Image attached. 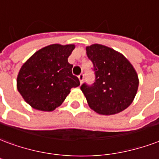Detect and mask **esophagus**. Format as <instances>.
<instances>
[{
  "instance_id": "esophagus-1",
  "label": "esophagus",
  "mask_w": 159,
  "mask_h": 159,
  "mask_svg": "<svg viewBox=\"0 0 159 159\" xmlns=\"http://www.w3.org/2000/svg\"><path fill=\"white\" fill-rule=\"evenodd\" d=\"M83 78H84V75L82 74V73H81V74L78 76V79H79L81 83H82V82H83Z\"/></svg>"
}]
</instances>
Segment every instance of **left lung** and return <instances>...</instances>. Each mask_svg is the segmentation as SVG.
Segmentation results:
<instances>
[{"label": "left lung", "instance_id": "obj_1", "mask_svg": "<svg viewBox=\"0 0 159 159\" xmlns=\"http://www.w3.org/2000/svg\"><path fill=\"white\" fill-rule=\"evenodd\" d=\"M88 57L93 64L95 82L82 85L81 90L93 111L113 115L130 106L139 89L136 70L122 54L101 44L86 47Z\"/></svg>", "mask_w": 159, "mask_h": 159}]
</instances>
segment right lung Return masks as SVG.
I'll return each mask as SVG.
<instances>
[{"label": "right lung", "instance_id": "1", "mask_svg": "<svg viewBox=\"0 0 159 159\" xmlns=\"http://www.w3.org/2000/svg\"><path fill=\"white\" fill-rule=\"evenodd\" d=\"M75 45L52 44L34 53L20 67L18 92L34 109L52 112L61 105L72 88L80 85L67 58Z\"/></svg>", "mask_w": 159, "mask_h": 159}]
</instances>
